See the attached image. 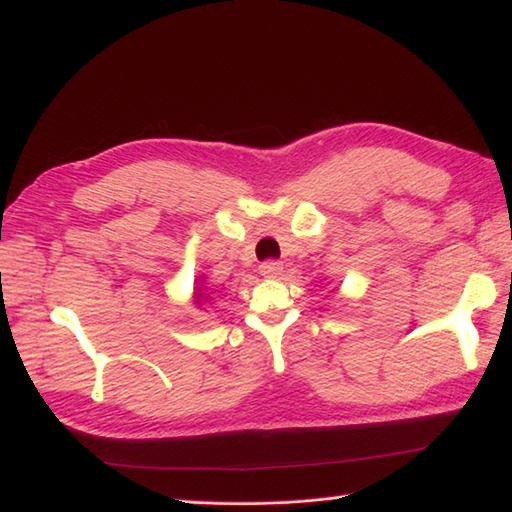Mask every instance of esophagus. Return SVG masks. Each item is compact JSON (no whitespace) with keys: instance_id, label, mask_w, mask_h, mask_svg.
Here are the masks:
<instances>
[{"instance_id":"obj_1","label":"esophagus","mask_w":512,"mask_h":512,"mask_svg":"<svg viewBox=\"0 0 512 512\" xmlns=\"http://www.w3.org/2000/svg\"><path fill=\"white\" fill-rule=\"evenodd\" d=\"M284 271V265L280 260H267L260 265V275L267 277V280H273V277H280Z\"/></svg>"}]
</instances>
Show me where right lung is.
Returning <instances> with one entry per match:
<instances>
[{
	"instance_id": "add662e5",
	"label": "right lung",
	"mask_w": 512,
	"mask_h": 512,
	"mask_svg": "<svg viewBox=\"0 0 512 512\" xmlns=\"http://www.w3.org/2000/svg\"><path fill=\"white\" fill-rule=\"evenodd\" d=\"M198 297H200V292H198Z\"/></svg>"
}]
</instances>
